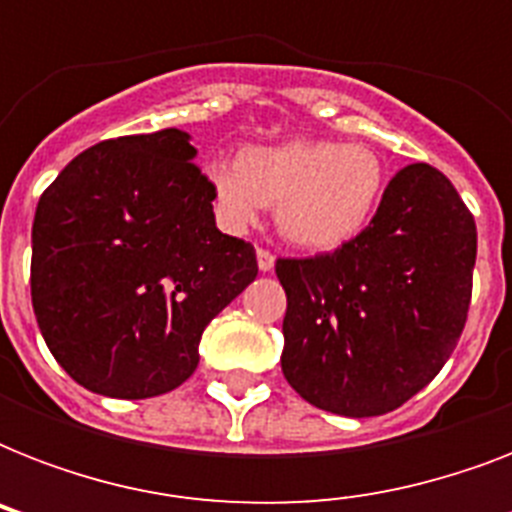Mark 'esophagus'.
<instances>
[{"instance_id": "1", "label": "esophagus", "mask_w": 512, "mask_h": 512, "mask_svg": "<svg viewBox=\"0 0 512 512\" xmlns=\"http://www.w3.org/2000/svg\"><path fill=\"white\" fill-rule=\"evenodd\" d=\"M273 263H276V257H273V252H268V249L257 247V268L260 271H273Z\"/></svg>"}]
</instances>
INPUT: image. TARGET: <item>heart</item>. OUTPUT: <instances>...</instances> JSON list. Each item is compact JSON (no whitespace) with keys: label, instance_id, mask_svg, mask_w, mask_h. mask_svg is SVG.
<instances>
[{"label":"heart","instance_id":"obj_1","mask_svg":"<svg viewBox=\"0 0 512 512\" xmlns=\"http://www.w3.org/2000/svg\"><path fill=\"white\" fill-rule=\"evenodd\" d=\"M207 180L231 225L255 223L260 209L276 207V228L289 244L327 252L372 220L385 167L364 143L297 138L244 148L236 164L209 162Z\"/></svg>","mask_w":512,"mask_h":512}]
</instances>
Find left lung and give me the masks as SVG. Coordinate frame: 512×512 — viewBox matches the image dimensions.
Returning <instances> with one entry per match:
<instances>
[{
    "label": "left lung",
    "mask_w": 512,
    "mask_h": 512,
    "mask_svg": "<svg viewBox=\"0 0 512 512\" xmlns=\"http://www.w3.org/2000/svg\"><path fill=\"white\" fill-rule=\"evenodd\" d=\"M476 220L444 172L398 170L372 223L335 252L279 257L281 372L324 412L377 417L452 356L468 321Z\"/></svg>",
    "instance_id": "left-lung-1"
}]
</instances>
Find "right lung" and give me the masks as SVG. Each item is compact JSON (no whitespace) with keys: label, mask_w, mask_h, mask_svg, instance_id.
Instances as JSON below:
<instances>
[{"label":"right lung","mask_w":512,"mask_h":512,"mask_svg":"<svg viewBox=\"0 0 512 512\" xmlns=\"http://www.w3.org/2000/svg\"><path fill=\"white\" fill-rule=\"evenodd\" d=\"M188 132L87 148L39 199L31 303L47 348L92 393L151 398L199 366L207 324L255 281V247L220 233Z\"/></svg>","instance_id":"obj_1"}]
</instances>
